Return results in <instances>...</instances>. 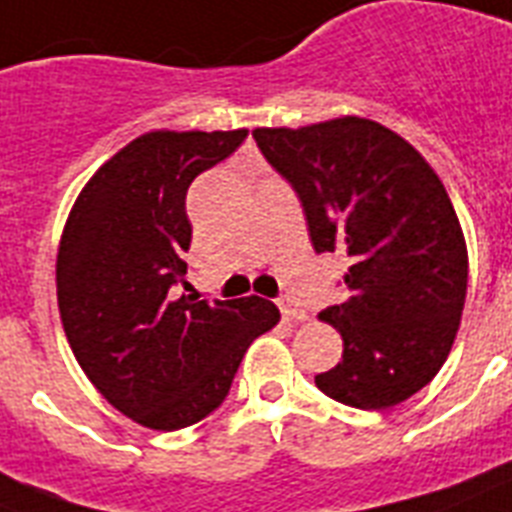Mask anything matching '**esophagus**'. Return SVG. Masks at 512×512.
<instances>
[{
  "label": "esophagus",
  "instance_id": "obj_1",
  "mask_svg": "<svg viewBox=\"0 0 512 512\" xmlns=\"http://www.w3.org/2000/svg\"><path fill=\"white\" fill-rule=\"evenodd\" d=\"M280 311H282V319H287V322H306L308 319L306 308H301L295 301H290V298H282Z\"/></svg>",
  "mask_w": 512,
  "mask_h": 512
}]
</instances>
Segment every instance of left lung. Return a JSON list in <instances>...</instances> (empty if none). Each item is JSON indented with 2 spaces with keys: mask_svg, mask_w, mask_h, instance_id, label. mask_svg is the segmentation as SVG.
I'll return each instance as SVG.
<instances>
[{
  "mask_svg": "<svg viewBox=\"0 0 512 512\" xmlns=\"http://www.w3.org/2000/svg\"><path fill=\"white\" fill-rule=\"evenodd\" d=\"M253 138L301 196L316 251L350 256L348 298L319 314L342 361L316 387L363 411L403 403L437 377L466 303L468 248L445 185L403 135L356 114Z\"/></svg>",
  "mask_w": 512,
  "mask_h": 512,
  "instance_id": "left-lung-1",
  "label": "left lung"
}]
</instances>
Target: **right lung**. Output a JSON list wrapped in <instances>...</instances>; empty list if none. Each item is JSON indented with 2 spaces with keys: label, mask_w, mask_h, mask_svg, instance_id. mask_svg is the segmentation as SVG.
<instances>
[{
  "label": "right lung",
  "mask_w": 512,
  "mask_h": 512,
  "mask_svg": "<svg viewBox=\"0 0 512 512\" xmlns=\"http://www.w3.org/2000/svg\"><path fill=\"white\" fill-rule=\"evenodd\" d=\"M246 135H138L83 185L59 238V319L75 361L109 405L156 432L219 408L248 345L280 322L259 295L206 303L172 290L188 269V185Z\"/></svg>",
  "instance_id": "obj_1"
}]
</instances>
